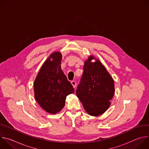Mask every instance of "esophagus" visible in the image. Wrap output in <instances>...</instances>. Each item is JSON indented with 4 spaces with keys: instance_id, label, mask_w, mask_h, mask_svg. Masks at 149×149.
Here are the masks:
<instances>
[{
    "instance_id": "34e87169",
    "label": "esophagus",
    "mask_w": 149,
    "mask_h": 149,
    "mask_svg": "<svg viewBox=\"0 0 149 149\" xmlns=\"http://www.w3.org/2000/svg\"><path fill=\"white\" fill-rule=\"evenodd\" d=\"M71 82V84L72 85L73 87L74 88H75V87H76V82L75 81H72Z\"/></svg>"
}]
</instances>
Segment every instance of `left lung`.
<instances>
[{"label": "left lung", "instance_id": "obj_1", "mask_svg": "<svg viewBox=\"0 0 149 149\" xmlns=\"http://www.w3.org/2000/svg\"><path fill=\"white\" fill-rule=\"evenodd\" d=\"M95 59L96 61L92 62ZM84 72L76 94L86 112L92 116L105 113L115 93L114 81L99 59L90 55L84 62Z\"/></svg>", "mask_w": 149, "mask_h": 149}]
</instances>
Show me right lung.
I'll list each match as a JSON object with an SVG mask.
<instances>
[{
    "label": "right lung",
    "mask_w": 149,
    "mask_h": 149,
    "mask_svg": "<svg viewBox=\"0 0 149 149\" xmlns=\"http://www.w3.org/2000/svg\"><path fill=\"white\" fill-rule=\"evenodd\" d=\"M62 58L59 51L52 53L42 65L33 84L36 101L41 108L52 114L61 111L67 96L74 93L61 69Z\"/></svg>",
    "instance_id": "obj_1"
}]
</instances>
